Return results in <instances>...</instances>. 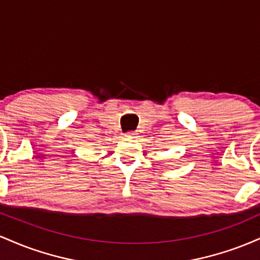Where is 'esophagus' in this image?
I'll use <instances>...</instances> for the list:
<instances>
[{
    "label": "esophagus",
    "mask_w": 260,
    "mask_h": 260,
    "mask_svg": "<svg viewBox=\"0 0 260 260\" xmlns=\"http://www.w3.org/2000/svg\"><path fill=\"white\" fill-rule=\"evenodd\" d=\"M137 136H138V133L133 132V131H129V132L126 133L127 138H137Z\"/></svg>",
    "instance_id": "esophagus-1"
}]
</instances>
